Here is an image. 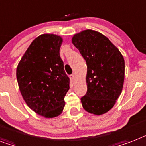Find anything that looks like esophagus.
<instances>
[{
  "instance_id": "34e87169",
  "label": "esophagus",
  "mask_w": 146,
  "mask_h": 146,
  "mask_svg": "<svg viewBox=\"0 0 146 146\" xmlns=\"http://www.w3.org/2000/svg\"><path fill=\"white\" fill-rule=\"evenodd\" d=\"M70 79H71V80H72V81H73V80L75 79V76H74V75H71L70 76Z\"/></svg>"
}]
</instances>
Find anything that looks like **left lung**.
Segmentation results:
<instances>
[{"mask_svg": "<svg viewBox=\"0 0 146 146\" xmlns=\"http://www.w3.org/2000/svg\"><path fill=\"white\" fill-rule=\"evenodd\" d=\"M73 44L87 64V93L81 98L85 111L95 115L109 112L122 92L124 59L118 48L104 34L87 29L75 34Z\"/></svg>", "mask_w": 146, "mask_h": 146, "instance_id": "8db88e82", "label": "left lung"}]
</instances>
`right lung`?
<instances>
[{
  "label": "right lung",
  "instance_id": "right-lung-1",
  "mask_svg": "<svg viewBox=\"0 0 146 146\" xmlns=\"http://www.w3.org/2000/svg\"><path fill=\"white\" fill-rule=\"evenodd\" d=\"M61 36L43 34L34 39L18 64L16 79L26 104L36 114L52 118L62 113L70 79L60 57Z\"/></svg>",
  "mask_w": 146,
  "mask_h": 146
}]
</instances>
